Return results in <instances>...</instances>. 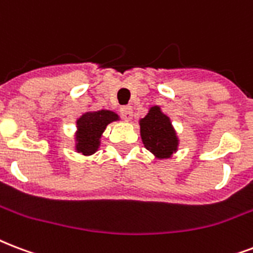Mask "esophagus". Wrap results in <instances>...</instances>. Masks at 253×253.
Here are the masks:
<instances>
[{
  "instance_id": "1",
  "label": "esophagus",
  "mask_w": 253,
  "mask_h": 253,
  "mask_svg": "<svg viewBox=\"0 0 253 253\" xmlns=\"http://www.w3.org/2000/svg\"><path fill=\"white\" fill-rule=\"evenodd\" d=\"M121 114H122V117L127 121H130L132 118V107L131 106H122L121 107Z\"/></svg>"
}]
</instances>
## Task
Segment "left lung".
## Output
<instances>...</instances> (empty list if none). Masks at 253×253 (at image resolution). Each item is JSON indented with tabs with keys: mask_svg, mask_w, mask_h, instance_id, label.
<instances>
[{
	"mask_svg": "<svg viewBox=\"0 0 253 253\" xmlns=\"http://www.w3.org/2000/svg\"><path fill=\"white\" fill-rule=\"evenodd\" d=\"M140 136L144 147L159 159H167L178 150V136L171 121L162 113L159 106H154L139 121Z\"/></svg>",
	"mask_w": 253,
	"mask_h": 253,
	"instance_id": "obj_1",
	"label": "left lung"
}]
</instances>
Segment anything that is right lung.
Wrapping results in <instances>:
<instances>
[{
	"instance_id": "right-lung-1",
	"label": "right lung",
	"mask_w": 253,
	"mask_h": 253,
	"mask_svg": "<svg viewBox=\"0 0 253 253\" xmlns=\"http://www.w3.org/2000/svg\"><path fill=\"white\" fill-rule=\"evenodd\" d=\"M118 114L110 110L88 111L77 121L75 150L84 155H91L101 144V136L107 125L118 121Z\"/></svg>"
}]
</instances>
